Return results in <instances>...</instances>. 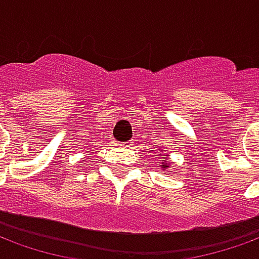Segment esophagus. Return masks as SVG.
Returning <instances> with one entry per match:
<instances>
[{
	"instance_id": "1",
	"label": "esophagus",
	"mask_w": 259,
	"mask_h": 259,
	"mask_svg": "<svg viewBox=\"0 0 259 259\" xmlns=\"http://www.w3.org/2000/svg\"><path fill=\"white\" fill-rule=\"evenodd\" d=\"M133 146V143H132V141H126V143H123V144H122V147H124V148H129V147H132Z\"/></svg>"
}]
</instances>
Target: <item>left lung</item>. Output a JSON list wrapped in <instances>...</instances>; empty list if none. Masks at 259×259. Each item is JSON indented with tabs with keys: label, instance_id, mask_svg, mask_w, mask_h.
<instances>
[{
	"label": "left lung",
	"instance_id": "left-lung-1",
	"mask_svg": "<svg viewBox=\"0 0 259 259\" xmlns=\"http://www.w3.org/2000/svg\"><path fill=\"white\" fill-rule=\"evenodd\" d=\"M159 157H161L163 159V162H162V165H161V166H162V168H168L169 162H168V161H166V159H168V155H163V154H159Z\"/></svg>",
	"mask_w": 259,
	"mask_h": 259
}]
</instances>
